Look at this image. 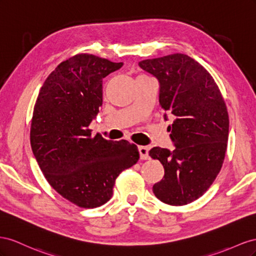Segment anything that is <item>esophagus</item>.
Segmentation results:
<instances>
[{"mask_svg": "<svg viewBox=\"0 0 256 256\" xmlns=\"http://www.w3.org/2000/svg\"><path fill=\"white\" fill-rule=\"evenodd\" d=\"M138 152H140V156L142 160H148L149 158V148L144 147V146H140L138 147Z\"/></svg>", "mask_w": 256, "mask_h": 256, "instance_id": "esophagus-1", "label": "esophagus"}]
</instances>
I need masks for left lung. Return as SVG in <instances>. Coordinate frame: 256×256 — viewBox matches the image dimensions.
Returning a JSON list of instances; mask_svg holds the SVG:
<instances>
[{
    "label": "left lung",
    "mask_w": 256,
    "mask_h": 256,
    "mask_svg": "<svg viewBox=\"0 0 256 256\" xmlns=\"http://www.w3.org/2000/svg\"><path fill=\"white\" fill-rule=\"evenodd\" d=\"M160 82V105L170 126L172 151L154 147L149 156L164 167L153 186L158 198L184 206L205 193L220 172L228 148L230 120L224 98L209 72L184 54L140 62Z\"/></svg>",
    "instance_id": "left-lung-1"
}]
</instances>
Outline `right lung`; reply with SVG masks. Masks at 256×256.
<instances>
[{"label": "right lung", "instance_id": "1", "mask_svg": "<svg viewBox=\"0 0 256 256\" xmlns=\"http://www.w3.org/2000/svg\"><path fill=\"white\" fill-rule=\"evenodd\" d=\"M122 65L76 54L58 65L36 100L30 132L33 154L48 184L78 207L104 205L112 198L116 177L140 158L134 144L92 137L88 128L103 103V78Z\"/></svg>", "mask_w": 256, "mask_h": 256}]
</instances>
